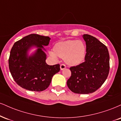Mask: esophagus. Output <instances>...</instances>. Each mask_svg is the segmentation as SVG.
Returning a JSON list of instances; mask_svg holds the SVG:
<instances>
[{"label":"esophagus","mask_w":121,"mask_h":121,"mask_svg":"<svg viewBox=\"0 0 121 121\" xmlns=\"http://www.w3.org/2000/svg\"><path fill=\"white\" fill-rule=\"evenodd\" d=\"M66 68V66L65 65H64V64H61L60 65V69L61 70H63L65 69Z\"/></svg>","instance_id":"esophagus-1"}]
</instances>
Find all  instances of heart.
<instances>
[{"label":"heart","instance_id":"1","mask_svg":"<svg viewBox=\"0 0 121 121\" xmlns=\"http://www.w3.org/2000/svg\"><path fill=\"white\" fill-rule=\"evenodd\" d=\"M54 50H50L49 55L55 60L58 57L64 58L68 65L75 66L82 63L86 53L85 45L81 40H67L57 43Z\"/></svg>","mask_w":121,"mask_h":121}]
</instances>
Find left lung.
<instances>
[{
  "label": "left lung",
  "mask_w": 121,
  "mask_h": 121,
  "mask_svg": "<svg viewBox=\"0 0 121 121\" xmlns=\"http://www.w3.org/2000/svg\"><path fill=\"white\" fill-rule=\"evenodd\" d=\"M86 44L84 62L70 68L72 75L67 86L75 94H88L99 88L109 72V54L107 47L88 34L82 36Z\"/></svg>",
  "instance_id": "left-lung-1"
}]
</instances>
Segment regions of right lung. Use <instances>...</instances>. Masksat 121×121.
<instances>
[{
  "instance_id": "right-lung-1",
  "label": "right lung",
  "mask_w": 121,
  "mask_h": 121,
  "mask_svg": "<svg viewBox=\"0 0 121 121\" xmlns=\"http://www.w3.org/2000/svg\"><path fill=\"white\" fill-rule=\"evenodd\" d=\"M49 37L32 34L14 43L9 58L12 76L22 88L32 91H42L47 88L52 77L59 72L60 65L47 64L44 46L49 44ZM37 48L28 55L30 49Z\"/></svg>"
}]
</instances>
